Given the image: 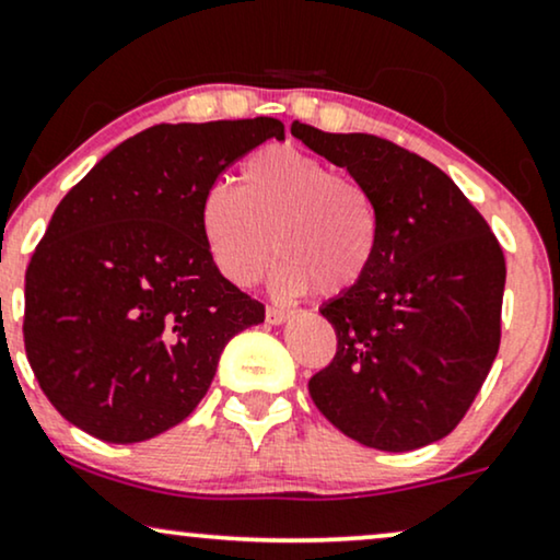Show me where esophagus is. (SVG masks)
Wrapping results in <instances>:
<instances>
[{"mask_svg":"<svg viewBox=\"0 0 560 560\" xmlns=\"http://www.w3.org/2000/svg\"><path fill=\"white\" fill-rule=\"evenodd\" d=\"M289 317H292V310H284V307H268L266 310L268 325H284Z\"/></svg>","mask_w":560,"mask_h":560,"instance_id":"obj_1","label":"esophagus"}]
</instances>
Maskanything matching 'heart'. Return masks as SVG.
<instances>
[{
    "label": "heart",
    "instance_id": "heart-1",
    "mask_svg": "<svg viewBox=\"0 0 560 560\" xmlns=\"http://www.w3.org/2000/svg\"><path fill=\"white\" fill-rule=\"evenodd\" d=\"M198 228L219 273L235 287L256 284L276 247L273 287L281 294L349 292L370 273L380 245L370 190L294 147L245 158L237 188L209 186Z\"/></svg>",
    "mask_w": 560,
    "mask_h": 560
}]
</instances>
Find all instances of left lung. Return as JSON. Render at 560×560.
<instances>
[{
  "label": "left lung",
  "instance_id": "1",
  "mask_svg": "<svg viewBox=\"0 0 560 560\" xmlns=\"http://www.w3.org/2000/svg\"><path fill=\"white\" fill-rule=\"evenodd\" d=\"M292 137L370 190L380 245L370 273L320 315L338 336L310 395L332 427L382 452H410L457 427L501 338L506 264L486 219L429 160L372 133Z\"/></svg>",
  "mask_w": 560,
  "mask_h": 560
}]
</instances>
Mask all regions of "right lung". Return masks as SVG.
Wrapping results in <instances>:
<instances>
[{"label":"right lung","mask_w":560,"mask_h":560,"mask_svg":"<svg viewBox=\"0 0 560 560\" xmlns=\"http://www.w3.org/2000/svg\"><path fill=\"white\" fill-rule=\"evenodd\" d=\"M284 139L279 118L160 124L121 141L56 207L25 273V351L77 429L144 442L198 406L264 304L219 273L198 228L209 186Z\"/></svg>","instance_id":"right-lung-1"}]
</instances>
